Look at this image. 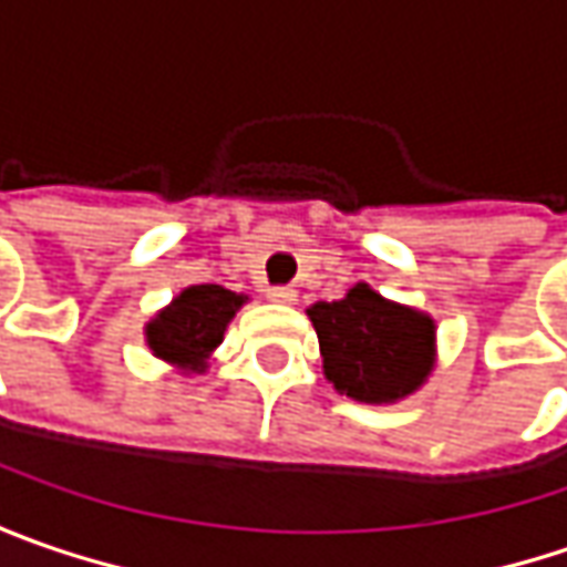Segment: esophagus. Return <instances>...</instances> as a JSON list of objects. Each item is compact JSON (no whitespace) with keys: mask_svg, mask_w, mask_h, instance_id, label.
<instances>
[{"mask_svg":"<svg viewBox=\"0 0 567 567\" xmlns=\"http://www.w3.org/2000/svg\"><path fill=\"white\" fill-rule=\"evenodd\" d=\"M268 299H271V302H280V306H293L296 290L293 287H268Z\"/></svg>","mask_w":567,"mask_h":567,"instance_id":"esophagus-1","label":"esophagus"}]
</instances>
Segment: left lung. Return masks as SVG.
<instances>
[{"label":"left lung","instance_id":"obj_1","mask_svg":"<svg viewBox=\"0 0 567 567\" xmlns=\"http://www.w3.org/2000/svg\"><path fill=\"white\" fill-rule=\"evenodd\" d=\"M309 318L316 324L324 379L353 401H401L432 372L435 321L384 299L369 284H357L334 302H316Z\"/></svg>","mask_w":567,"mask_h":567}]
</instances>
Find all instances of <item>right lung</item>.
<instances>
[{
    "label": "right lung",
    "instance_id": "right-lung-1",
    "mask_svg": "<svg viewBox=\"0 0 567 567\" xmlns=\"http://www.w3.org/2000/svg\"><path fill=\"white\" fill-rule=\"evenodd\" d=\"M246 299L249 296L233 293L220 284L186 287L144 324L151 353L183 372H205L210 353L220 347L227 324L246 306Z\"/></svg>",
    "mask_w": 567,
    "mask_h": 567
}]
</instances>
